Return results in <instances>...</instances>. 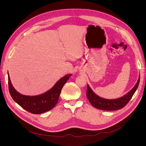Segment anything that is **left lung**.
Instances as JSON below:
<instances>
[{"instance_id":"obj_1","label":"left lung","mask_w":146,"mask_h":146,"mask_svg":"<svg viewBox=\"0 0 146 146\" xmlns=\"http://www.w3.org/2000/svg\"><path fill=\"white\" fill-rule=\"evenodd\" d=\"M140 82V76L134 87L123 96L115 99H106L98 96L87 85V97L92 106L99 110L112 111L123 108L131 100L136 91Z\"/></svg>"}]
</instances>
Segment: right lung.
<instances>
[{"mask_svg":"<svg viewBox=\"0 0 146 146\" xmlns=\"http://www.w3.org/2000/svg\"><path fill=\"white\" fill-rule=\"evenodd\" d=\"M71 76L72 74H68L62 77L50 90L42 94L28 96L21 94L15 90L8 73L9 92L13 99L21 107L31 113L39 114L51 110L55 107L62 87Z\"/></svg>","mask_w":146,"mask_h":146,"instance_id":"obj_1","label":"right lung"}]
</instances>
